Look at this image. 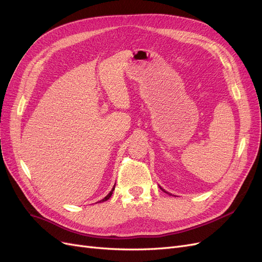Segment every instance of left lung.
Listing matches in <instances>:
<instances>
[{"label":"left lung","instance_id":"obj_1","mask_svg":"<svg viewBox=\"0 0 262 262\" xmlns=\"http://www.w3.org/2000/svg\"><path fill=\"white\" fill-rule=\"evenodd\" d=\"M160 189H161V190H162V191H164V190H163V189H162V188H161V186H160ZM164 192H165V193H167V194H169V195H171V194H170V193H168V192H166V191H164Z\"/></svg>","mask_w":262,"mask_h":262}]
</instances>
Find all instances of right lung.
<instances>
[{
    "mask_svg": "<svg viewBox=\"0 0 262 262\" xmlns=\"http://www.w3.org/2000/svg\"><path fill=\"white\" fill-rule=\"evenodd\" d=\"M114 190H115V185L113 186V189H112V191H111V192H110V193H108V194H107V195H106V196H105L103 199H101V201L99 202V203H102V202H105V201H107V199H108V198L112 196V194H113V191H114Z\"/></svg>",
    "mask_w": 262,
    "mask_h": 262,
    "instance_id": "obj_1",
    "label": "right lung"
}]
</instances>
